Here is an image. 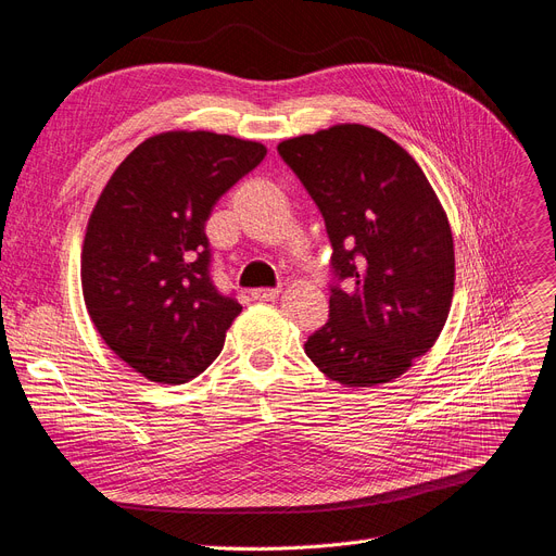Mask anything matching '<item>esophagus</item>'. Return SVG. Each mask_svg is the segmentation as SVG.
I'll use <instances>...</instances> for the list:
<instances>
[{"label":"esophagus","instance_id":"obj_1","mask_svg":"<svg viewBox=\"0 0 556 556\" xmlns=\"http://www.w3.org/2000/svg\"><path fill=\"white\" fill-rule=\"evenodd\" d=\"M251 299L253 301H274V299H278V290H253Z\"/></svg>","mask_w":556,"mask_h":556}]
</instances>
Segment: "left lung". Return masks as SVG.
Returning <instances> with one entry per match:
<instances>
[{"label":"left lung","mask_w":556,"mask_h":556,"mask_svg":"<svg viewBox=\"0 0 556 556\" xmlns=\"http://www.w3.org/2000/svg\"><path fill=\"white\" fill-rule=\"evenodd\" d=\"M278 154L321 212L332 247L330 319L307 338V358L349 388L396 379L450 315L447 214L417 162L379 129L336 125L282 141Z\"/></svg>","instance_id":"8db88e82"}]
</instances>
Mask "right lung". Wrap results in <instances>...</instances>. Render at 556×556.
Returning <instances> with one entry per match:
<instances>
[{
  "mask_svg": "<svg viewBox=\"0 0 556 556\" xmlns=\"http://www.w3.org/2000/svg\"><path fill=\"white\" fill-rule=\"evenodd\" d=\"M266 154L214 131H166L131 150L88 218L81 290L106 346L154 383H185L241 313L212 278V207Z\"/></svg>",
  "mask_w": 556,
  "mask_h": 556,
  "instance_id": "obj_1",
  "label": "right lung"
}]
</instances>
